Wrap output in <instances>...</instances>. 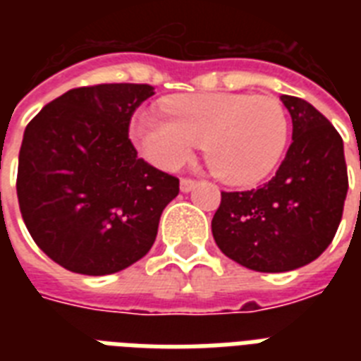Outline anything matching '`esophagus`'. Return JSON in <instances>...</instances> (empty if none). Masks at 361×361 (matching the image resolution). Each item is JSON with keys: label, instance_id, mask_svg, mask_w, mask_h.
<instances>
[{"label": "esophagus", "instance_id": "esophagus-1", "mask_svg": "<svg viewBox=\"0 0 361 361\" xmlns=\"http://www.w3.org/2000/svg\"><path fill=\"white\" fill-rule=\"evenodd\" d=\"M195 185H197V180H192V178H181L180 187L183 192L192 191V189H195Z\"/></svg>", "mask_w": 361, "mask_h": 361}]
</instances>
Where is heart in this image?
Segmentation results:
<instances>
[{
	"label": "heart",
	"mask_w": 361,
	"mask_h": 361,
	"mask_svg": "<svg viewBox=\"0 0 361 361\" xmlns=\"http://www.w3.org/2000/svg\"><path fill=\"white\" fill-rule=\"evenodd\" d=\"M142 110L130 133L147 161L174 170L206 142V161L228 183H255L279 163L288 140L283 104L268 95L197 93Z\"/></svg>",
	"instance_id": "heart-1"
}]
</instances>
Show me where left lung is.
Masks as SVG:
<instances>
[{"label":"left lung","mask_w":361,"mask_h":361,"mask_svg":"<svg viewBox=\"0 0 361 361\" xmlns=\"http://www.w3.org/2000/svg\"><path fill=\"white\" fill-rule=\"evenodd\" d=\"M290 112L292 144L268 183L221 192L214 240L234 262L279 274L302 268L336 236L348 191L343 138L313 104L281 95Z\"/></svg>","instance_id":"1"}]
</instances>
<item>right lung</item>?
<instances>
[{"instance_id":"1","label":"right lung","mask_w":361,"mask_h":361,"mask_svg":"<svg viewBox=\"0 0 361 361\" xmlns=\"http://www.w3.org/2000/svg\"><path fill=\"white\" fill-rule=\"evenodd\" d=\"M149 84L75 87L48 103L24 130L18 155L20 214L54 262L84 275L129 268L152 249L180 180L155 169L129 138Z\"/></svg>"}]
</instances>
